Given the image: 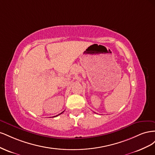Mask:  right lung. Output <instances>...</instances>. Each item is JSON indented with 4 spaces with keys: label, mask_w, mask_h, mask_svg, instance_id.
Returning a JSON list of instances; mask_svg holds the SVG:
<instances>
[{
    "label": "right lung",
    "mask_w": 155,
    "mask_h": 155,
    "mask_svg": "<svg viewBox=\"0 0 155 155\" xmlns=\"http://www.w3.org/2000/svg\"><path fill=\"white\" fill-rule=\"evenodd\" d=\"M63 112H64V111H63ZM63 112H61V114H62V113H63ZM58 114V115H57V116H59V115H60V114Z\"/></svg>",
    "instance_id": "right-lung-1"
}]
</instances>
